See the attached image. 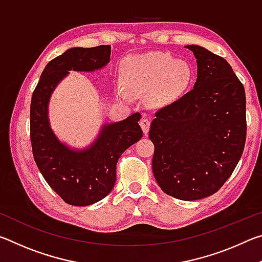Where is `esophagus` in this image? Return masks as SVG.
<instances>
[{
    "mask_svg": "<svg viewBox=\"0 0 262 262\" xmlns=\"http://www.w3.org/2000/svg\"><path fill=\"white\" fill-rule=\"evenodd\" d=\"M140 125L142 127V130H143V133H144V135H147L148 132H149V128H150V120H149V119L142 118L140 120Z\"/></svg>",
    "mask_w": 262,
    "mask_h": 262,
    "instance_id": "obj_1",
    "label": "esophagus"
}]
</instances>
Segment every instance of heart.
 <instances>
[{
    "mask_svg": "<svg viewBox=\"0 0 262 262\" xmlns=\"http://www.w3.org/2000/svg\"><path fill=\"white\" fill-rule=\"evenodd\" d=\"M123 85L133 95H150L156 106L173 103L189 90L194 81L192 66L166 53H147L127 57L122 66ZM125 89L120 94L127 96Z\"/></svg>",
    "mask_w": 262,
    "mask_h": 262,
    "instance_id": "b5f03b06",
    "label": "heart"
}]
</instances>
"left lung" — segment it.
<instances>
[{"label":"left lung","mask_w":262,"mask_h":262,"mask_svg":"<svg viewBox=\"0 0 262 262\" xmlns=\"http://www.w3.org/2000/svg\"><path fill=\"white\" fill-rule=\"evenodd\" d=\"M193 90L156 112L149 139L159 187L184 201L216 193L241 159L246 141V97L227 60L198 45Z\"/></svg>","instance_id":"obj_1"}]
</instances>
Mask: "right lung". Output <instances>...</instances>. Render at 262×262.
Returning <instances> with one entry per match:
<instances>
[{
    "mask_svg": "<svg viewBox=\"0 0 262 262\" xmlns=\"http://www.w3.org/2000/svg\"><path fill=\"white\" fill-rule=\"evenodd\" d=\"M110 59V45L69 48L48 62L31 99L30 132L34 161L52 189L72 206L94 205L108 195L117 180L119 157L143 135L139 125L140 113L122 121L105 123L97 139L84 149L68 147L51 128L48 104L57 84L70 70L91 73L104 68Z\"/></svg>",
    "mask_w": 262,
    "mask_h": 262,
    "instance_id": "right-lung-1",
    "label": "right lung"
}]
</instances>
